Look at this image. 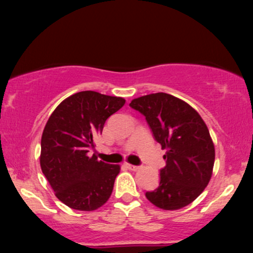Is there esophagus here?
<instances>
[{"mask_svg": "<svg viewBox=\"0 0 253 253\" xmlns=\"http://www.w3.org/2000/svg\"><path fill=\"white\" fill-rule=\"evenodd\" d=\"M126 167H127V168H128V169H129V170H132V171H136V170H138V169H139V167H136V165H133V164H128V163H127V164H126Z\"/></svg>", "mask_w": 253, "mask_h": 253, "instance_id": "1", "label": "esophagus"}]
</instances>
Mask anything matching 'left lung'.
<instances>
[{
	"label": "left lung",
	"mask_w": 253,
	"mask_h": 253,
	"mask_svg": "<svg viewBox=\"0 0 253 253\" xmlns=\"http://www.w3.org/2000/svg\"><path fill=\"white\" fill-rule=\"evenodd\" d=\"M129 106L144 115L157 143L167 150L158 188L145 195L162 210H181L211 181L215 149L207 125L193 107L165 92L134 98Z\"/></svg>",
	"instance_id": "1"
}]
</instances>
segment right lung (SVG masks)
<instances>
[{"instance_id": "add662e5", "label": "right lung", "mask_w": 253, "mask_h": 253, "mask_svg": "<svg viewBox=\"0 0 253 253\" xmlns=\"http://www.w3.org/2000/svg\"><path fill=\"white\" fill-rule=\"evenodd\" d=\"M125 98L80 91L63 101L48 118L42 135L40 167L64 205L76 211L100 208L112 195L120 165L97 161L95 139Z\"/></svg>"}]
</instances>
